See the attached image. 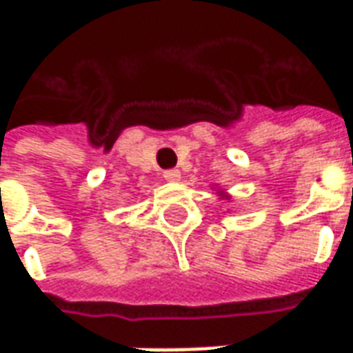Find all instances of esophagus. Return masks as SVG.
<instances>
[{
	"instance_id": "obj_1",
	"label": "esophagus",
	"mask_w": 353,
	"mask_h": 353,
	"mask_svg": "<svg viewBox=\"0 0 353 353\" xmlns=\"http://www.w3.org/2000/svg\"><path fill=\"white\" fill-rule=\"evenodd\" d=\"M162 177L166 179V181H177L179 177H181V172L176 168H172V170H166L164 174H162Z\"/></svg>"
}]
</instances>
